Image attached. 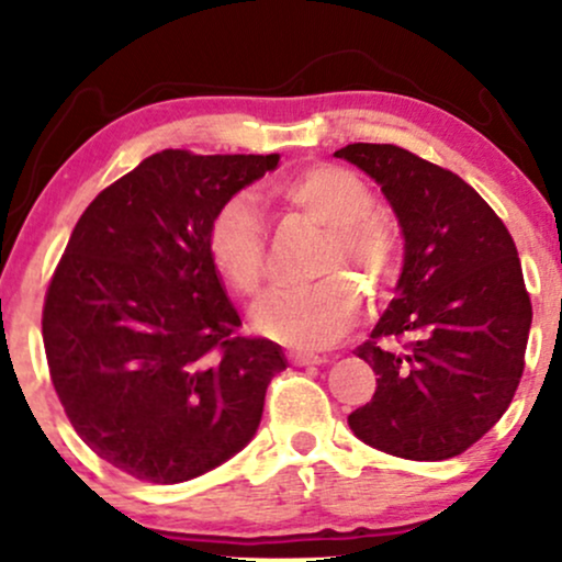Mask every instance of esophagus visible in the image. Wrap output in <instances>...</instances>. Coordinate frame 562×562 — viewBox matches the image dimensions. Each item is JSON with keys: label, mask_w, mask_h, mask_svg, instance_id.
Here are the masks:
<instances>
[{"label": "esophagus", "mask_w": 562, "mask_h": 562, "mask_svg": "<svg viewBox=\"0 0 562 562\" xmlns=\"http://www.w3.org/2000/svg\"><path fill=\"white\" fill-rule=\"evenodd\" d=\"M290 359H293V364H301V367L325 362V357H319V353H312V351H290Z\"/></svg>", "instance_id": "34e87169"}]
</instances>
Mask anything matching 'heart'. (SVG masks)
<instances>
[{"label":"heart","mask_w":562,"mask_h":562,"mask_svg":"<svg viewBox=\"0 0 562 562\" xmlns=\"http://www.w3.org/2000/svg\"><path fill=\"white\" fill-rule=\"evenodd\" d=\"M269 195L327 227L317 274L351 267L372 290L389 280L396 267V232L375 214V195L357 173L330 164L308 166L272 184ZM263 243L267 229L254 195L229 198L209 227V256L235 293H259ZM359 306V288L344 274H330L308 288L263 295L254 308V327L277 344L319 348L351 330Z\"/></svg>","instance_id":"obj_1"}]
</instances>
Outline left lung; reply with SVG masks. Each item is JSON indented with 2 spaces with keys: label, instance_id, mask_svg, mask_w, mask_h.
<instances>
[{
  "label": "left lung",
  "instance_id": "obj_1",
  "mask_svg": "<svg viewBox=\"0 0 562 562\" xmlns=\"http://www.w3.org/2000/svg\"><path fill=\"white\" fill-rule=\"evenodd\" d=\"M380 184L404 237L396 299L357 348L375 396L353 436L404 460L462 454L505 415L524 375L531 301L502 218L468 182L396 145L335 150ZM406 337L404 349L379 344Z\"/></svg>",
  "mask_w": 562,
  "mask_h": 562
}]
</instances>
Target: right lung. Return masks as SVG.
Listing matches in <instances>:
<instances>
[{"mask_svg":"<svg viewBox=\"0 0 562 562\" xmlns=\"http://www.w3.org/2000/svg\"><path fill=\"white\" fill-rule=\"evenodd\" d=\"M280 156L164 150L102 190L44 301L49 375L89 449L139 481L182 483L256 436L282 348L237 335L209 227Z\"/></svg>","mask_w":562,"mask_h":562,"instance_id":"right-lung-1","label":"right lung"}]
</instances>
